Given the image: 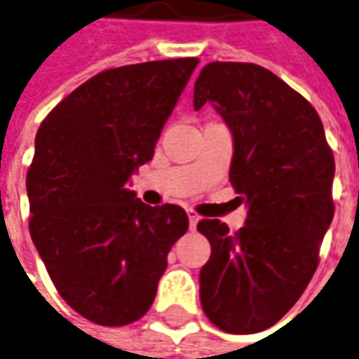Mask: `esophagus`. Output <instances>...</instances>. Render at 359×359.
<instances>
[{
	"instance_id": "34e87169",
	"label": "esophagus",
	"mask_w": 359,
	"mask_h": 359,
	"mask_svg": "<svg viewBox=\"0 0 359 359\" xmlns=\"http://www.w3.org/2000/svg\"><path fill=\"white\" fill-rule=\"evenodd\" d=\"M187 219H189V227L196 229V225L199 223V215H197L194 209H187Z\"/></svg>"
}]
</instances>
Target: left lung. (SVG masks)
Masks as SVG:
<instances>
[{
  "instance_id": "8db88e82",
  "label": "left lung",
  "mask_w": 359,
  "mask_h": 359,
  "mask_svg": "<svg viewBox=\"0 0 359 359\" xmlns=\"http://www.w3.org/2000/svg\"><path fill=\"white\" fill-rule=\"evenodd\" d=\"M205 102L231 130L229 180L247 221L237 235L219 219L197 223L211 243L199 298L221 330L252 334L294 306L318 266L334 217V156L312 104L264 67L209 62L194 108Z\"/></svg>"
}]
</instances>
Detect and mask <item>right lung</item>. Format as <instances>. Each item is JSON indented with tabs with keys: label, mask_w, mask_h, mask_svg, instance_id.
<instances>
[{
	"label": "right lung",
	"mask_w": 359,
	"mask_h": 359,
	"mask_svg": "<svg viewBox=\"0 0 359 359\" xmlns=\"http://www.w3.org/2000/svg\"><path fill=\"white\" fill-rule=\"evenodd\" d=\"M197 62L150 61L96 74L37 130L27 174L31 239L65 302L100 326L148 312L168 252L189 225L180 205L150 208L128 184L154 158Z\"/></svg>",
	"instance_id": "right-lung-1"
}]
</instances>
